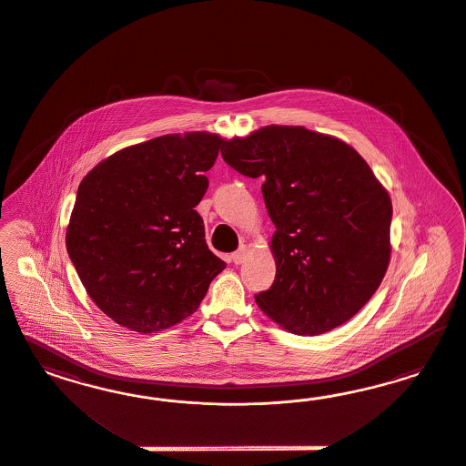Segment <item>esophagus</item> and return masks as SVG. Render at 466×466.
<instances>
[{
    "mask_svg": "<svg viewBox=\"0 0 466 466\" xmlns=\"http://www.w3.org/2000/svg\"><path fill=\"white\" fill-rule=\"evenodd\" d=\"M246 258H248V248H246V246H240L239 249H238L236 253H232V256H230V259H232L236 265L244 263V261H246Z\"/></svg>",
    "mask_w": 466,
    "mask_h": 466,
    "instance_id": "esophagus-1",
    "label": "esophagus"
}]
</instances>
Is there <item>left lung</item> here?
Segmentation results:
<instances>
[{
  "instance_id": "8db88e82",
  "label": "left lung",
  "mask_w": 466,
  "mask_h": 466,
  "mask_svg": "<svg viewBox=\"0 0 466 466\" xmlns=\"http://www.w3.org/2000/svg\"><path fill=\"white\" fill-rule=\"evenodd\" d=\"M232 169L261 177L277 277L256 304L296 335L347 323L378 290L391 258L390 193L349 143L269 125L224 141Z\"/></svg>"
}]
</instances>
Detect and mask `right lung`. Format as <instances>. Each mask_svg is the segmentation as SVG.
Returning <instances> with one entry per match:
<instances>
[{
    "label": "right lung",
    "mask_w": 466,
    "mask_h": 466,
    "mask_svg": "<svg viewBox=\"0 0 466 466\" xmlns=\"http://www.w3.org/2000/svg\"><path fill=\"white\" fill-rule=\"evenodd\" d=\"M222 143L208 131L157 137L82 179L66 249L86 294L117 325L157 333L181 323L226 268L195 210Z\"/></svg>",
    "instance_id": "obj_1"
}]
</instances>
